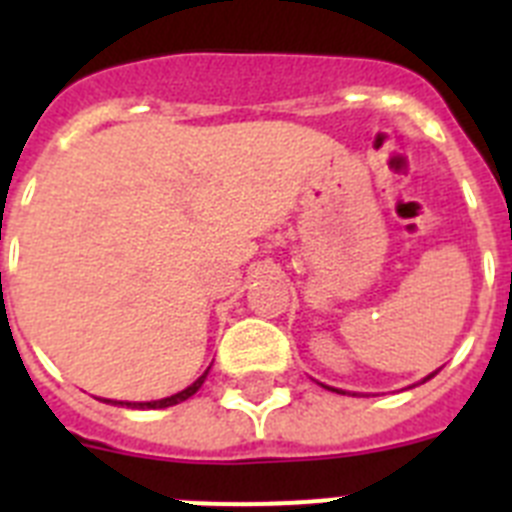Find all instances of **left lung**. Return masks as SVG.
<instances>
[{"mask_svg":"<svg viewBox=\"0 0 512 512\" xmlns=\"http://www.w3.org/2000/svg\"><path fill=\"white\" fill-rule=\"evenodd\" d=\"M435 373H438V370H435ZM435 373H432V375H435ZM432 375H427V378H425V381H430V378H432ZM425 381H422V383H425ZM331 391H336V388H331ZM339 393H342V391H339Z\"/></svg>","mask_w":512,"mask_h":512,"instance_id":"1","label":"left lung"}]
</instances>
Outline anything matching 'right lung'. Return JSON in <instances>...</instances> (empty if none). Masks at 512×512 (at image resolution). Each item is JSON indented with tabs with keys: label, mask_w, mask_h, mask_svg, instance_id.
Instances as JSON below:
<instances>
[{
	"label": "right lung",
	"mask_w": 512,
	"mask_h": 512,
	"mask_svg": "<svg viewBox=\"0 0 512 512\" xmlns=\"http://www.w3.org/2000/svg\"><path fill=\"white\" fill-rule=\"evenodd\" d=\"M207 373H209V370H204V373L199 375V378H196V381L191 383L189 388H183V391L173 393V396H168V399H160V401H137V404H131V401H111V399H106V401H108V404L137 406V409H165V406H176V404H181V401L191 399V396H194V393L199 391V388H202V383L207 381Z\"/></svg>",
	"instance_id": "add662e5"
}]
</instances>
